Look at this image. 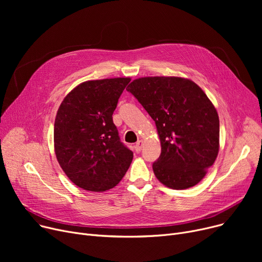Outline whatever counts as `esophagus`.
Masks as SVG:
<instances>
[{
    "instance_id": "34e87169",
    "label": "esophagus",
    "mask_w": 262,
    "mask_h": 262,
    "mask_svg": "<svg viewBox=\"0 0 262 262\" xmlns=\"http://www.w3.org/2000/svg\"><path fill=\"white\" fill-rule=\"evenodd\" d=\"M142 146H143V141H142V140H139L138 142L136 143V145H135V149H136V152H137V153H139L140 150L142 149Z\"/></svg>"
}]
</instances>
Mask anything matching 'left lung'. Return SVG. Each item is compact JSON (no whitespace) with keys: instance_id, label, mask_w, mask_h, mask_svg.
I'll use <instances>...</instances> for the list:
<instances>
[{"instance_id":"obj_1","label":"left lung","mask_w":262,"mask_h":262,"mask_svg":"<svg viewBox=\"0 0 262 262\" xmlns=\"http://www.w3.org/2000/svg\"><path fill=\"white\" fill-rule=\"evenodd\" d=\"M156 124L161 154L153 163L157 180L182 190L199 184L219 153L220 122L205 92L182 77H142L126 88Z\"/></svg>"}]
</instances>
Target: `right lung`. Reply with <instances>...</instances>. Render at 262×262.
Listing matches in <instances>:
<instances>
[{
  "instance_id": "add662e5",
  "label": "right lung",
  "mask_w": 262,
  "mask_h": 262,
  "mask_svg": "<svg viewBox=\"0 0 262 262\" xmlns=\"http://www.w3.org/2000/svg\"><path fill=\"white\" fill-rule=\"evenodd\" d=\"M130 78L88 80L63 99L54 124L55 154L77 187L103 192L119 184L133 152L121 142L113 121L119 98Z\"/></svg>"
}]
</instances>
